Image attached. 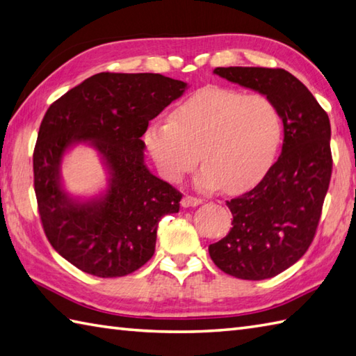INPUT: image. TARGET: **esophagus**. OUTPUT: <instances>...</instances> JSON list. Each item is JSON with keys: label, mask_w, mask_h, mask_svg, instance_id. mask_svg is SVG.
Segmentation results:
<instances>
[{"label": "esophagus", "mask_w": 356, "mask_h": 356, "mask_svg": "<svg viewBox=\"0 0 356 356\" xmlns=\"http://www.w3.org/2000/svg\"><path fill=\"white\" fill-rule=\"evenodd\" d=\"M202 203V199L193 197V195H185L182 199V207L184 208H191V207H199Z\"/></svg>", "instance_id": "esophagus-1"}]
</instances>
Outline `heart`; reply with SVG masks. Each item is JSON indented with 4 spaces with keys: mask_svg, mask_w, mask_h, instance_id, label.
Wrapping results in <instances>:
<instances>
[{
    "mask_svg": "<svg viewBox=\"0 0 356 356\" xmlns=\"http://www.w3.org/2000/svg\"><path fill=\"white\" fill-rule=\"evenodd\" d=\"M282 136V116L268 96L209 87L177 105L168 120H154L145 142L170 182L182 180L202 157L200 190L240 193L269 171Z\"/></svg>",
    "mask_w": 356,
    "mask_h": 356,
    "instance_id": "heart-1",
    "label": "heart"
}]
</instances>
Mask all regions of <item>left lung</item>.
Returning <instances> with one entry per match:
<instances>
[{"mask_svg":"<svg viewBox=\"0 0 356 356\" xmlns=\"http://www.w3.org/2000/svg\"><path fill=\"white\" fill-rule=\"evenodd\" d=\"M214 74L268 96L282 116V154L254 190L226 202L232 228L208 248L226 274L266 280L297 263L314 240L332 176L329 116L283 69L217 67Z\"/></svg>","mask_w":356,"mask_h":356,"instance_id":"left-lung-1","label":"left lung"}]
</instances>
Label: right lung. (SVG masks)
Wrapping results in <instances>:
<instances>
[{"mask_svg":"<svg viewBox=\"0 0 356 356\" xmlns=\"http://www.w3.org/2000/svg\"><path fill=\"white\" fill-rule=\"evenodd\" d=\"M188 84L159 73H97L53 102L33 153L35 194L55 251L96 277L131 274L154 254L161 218L182 194L145 165L148 122ZM78 145L97 149L108 185L90 198L65 190L62 162Z\"/></svg>","mask_w":356,"mask_h":356,"instance_id":"right-lung-1","label":"right lung"}]
</instances>
